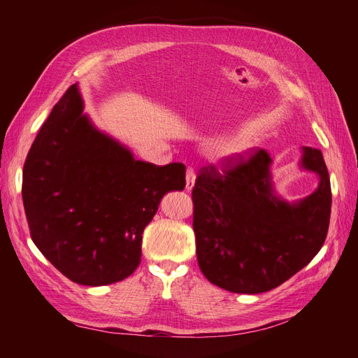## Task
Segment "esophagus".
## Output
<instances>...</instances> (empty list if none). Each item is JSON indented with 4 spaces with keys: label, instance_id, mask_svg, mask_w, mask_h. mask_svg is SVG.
Masks as SVG:
<instances>
[{
    "label": "esophagus",
    "instance_id": "obj_1",
    "mask_svg": "<svg viewBox=\"0 0 358 358\" xmlns=\"http://www.w3.org/2000/svg\"><path fill=\"white\" fill-rule=\"evenodd\" d=\"M194 183H196V173H194L192 167L187 169V189L191 191L194 188Z\"/></svg>",
    "mask_w": 358,
    "mask_h": 358
}]
</instances>
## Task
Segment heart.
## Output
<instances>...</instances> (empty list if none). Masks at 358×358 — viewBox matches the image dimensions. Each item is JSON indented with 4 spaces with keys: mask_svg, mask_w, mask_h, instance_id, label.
I'll return each instance as SVG.
<instances>
[{
    "mask_svg": "<svg viewBox=\"0 0 358 358\" xmlns=\"http://www.w3.org/2000/svg\"><path fill=\"white\" fill-rule=\"evenodd\" d=\"M246 154V148L237 142H230V143H224L218 152H216V157H218L220 161L224 162H233L236 159H241Z\"/></svg>",
    "mask_w": 358,
    "mask_h": 358,
    "instance_id": "obj_1",
    "label": "heart"
}]
</instances>
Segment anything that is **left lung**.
<instances>
[{"mask_svg":"<svg viewBox=\"0 0 358 358\" xmlns=\"http://www.w3.org/2000/svg\"><path fill=\"white\" fill-rule=\"evenodd\" d=\"M264 149L199 171L192 188L197 259L209 282L239 294L284 284L318 254L327 237L331 188L321 150L303 148L300 166L320 185L296 203L279 199Z\"/></svg>","mask_w":358,"mask_h":358,"instance_id":"1","label":"left lung"}]
</instances>
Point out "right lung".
Returning <instances> with one entry per match:
<instances>
[{
  "label": "right lung",
  "mask_w": 358,
  "mask_h": 358,
  "mask_svg": "<svg viewBox=\"0 0 358 358\" xmlns=\"http://www.w3.org/2000/svg\"><path fill=\"white\" fill-rule=\"evenodd\" d=\"M185 188V166L134 159L83 115L78 85L53 106L24 166L31 239L70 280L100 287L131 275L142 234L169 191Z\"/></svg>",
  "instance_id": "1"
}]
</instances>
